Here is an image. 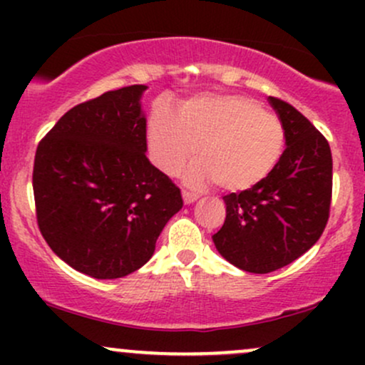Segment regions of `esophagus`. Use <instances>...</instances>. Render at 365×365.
<instances>
[{
	"label": "esophagus",
	"instance_id": "esophagus-1",
	"mask_svg": "<svg viewBox=\"0 0 365 365\" xmlns=\"http://www.w3.org/2000/svg\"><path fill=\"white\" fill-rule=\"evenodd\" d=\"M182 195H183V202H185V204H192V202H195L197 199H199V195L194 194V192H188V190H183Z\"/></svg>",
	"mask_w": 365,
	"mask_h": 365
}]
</instances>
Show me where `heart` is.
<instances>
[{"mask_svg":"<svg viewBox=\"0 0 365 365\" xmlns=\"http://www.w3.org/2000/svg\"><path fill=\"white\" fill-rule=\"evenodd\" d=\"M148 139L153 161L173 175L199 153L202 159L183 173L188 185L217 182L244 192L273 171L284 148V128L274 113L244 96H197L180 113L166 104L150 111Z\"/></svg>","mask_w":365,"mask_h":365,"instance_id":"heart-1","label":"heart"}]
</instances>
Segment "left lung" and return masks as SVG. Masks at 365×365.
Listing matches in <instances>:
<instances>
[{"label":"left lung","mask_w":365,"mask_h":365,"mask_svg":"<svg viewBox=\"0 0 365 365\" xmlns=\"http://www.w3.org/2000/svg\"><path fill=\"white\" fill-rule=\"evenodd\" d=\"M269 103L283 123L287 149L262 182L223 197L225 223L212 235L226 261L255 274L287 266L319 240L333 190L324 135L292 104L271 96Z\"/></svg>","instance_id":"left-lung-1"}]
</instances>
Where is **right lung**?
I'll list each match as a JSON object with an SVG mask.
<instances>
[{"instance_id": "add662e5", "label": "right lung", "mask_w": 365, "mask_h": 365, "mask_svg": "<svg viewBox=\"0 0 365 365\" xmlns=\"http://www.w3.org/2000/svg\"><path fill=\"white\" fill-rule=\"evenodd\" d=\"M145 86L104 92L66 111L39 142L36 216L53 252L98 279L123 278L153 257L180 188L145 156Z\"/></svg>"}]
</instances>
